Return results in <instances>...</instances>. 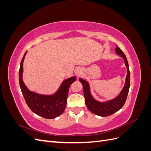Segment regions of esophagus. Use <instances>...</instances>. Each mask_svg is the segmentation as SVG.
Wrapping results in <instances>:
<instances>
[{
	"label": "esophagus",
	"mask_w": 151,
	"mask_h": 151,
	"mask_svg": "<svg viewBox=\"0 0 151 151\" xmlns=\"http://www.w3.org/2000/svg\"><path fill=\"white\" fill-rule=\"evenodd\" d=\"M76 73V74H77V76H79L82 74V71L81 70V69H77Z\"/></svg>",
	"instance_id": "34e87169"
}]
</instances>
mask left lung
Here are the masks:
<instances>
[{"label": "left lung", "instance_id": "1", "mask_svg": "<svg viewBox=\"0 0 151 151\" xmlns=\"http://www.w3.org/2000/svg\"><path fill=\"white\" fill-rule=\"evenodd\" d=\"M116 53L119 55L125 60V64L127 68V75L126 77V82L122 91L118 96L110 101L100 103L95 100L90 93V88L88 82L79 78V81L83 86L84 95L85 98V103L87 108L93 113L101 116H108L113 115L117 111L121 109L124 105L127 98L128 93L130 88V74L129 67V63L125 55L123 53L119 47L115 48Z\"/></svg>", "mask_w": 151, "mask_h": 151}]
</instances>
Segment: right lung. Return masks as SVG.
<instances>
[{
	"label": "right lung",
	"instance_id": "right-lung-1",
	"mask_svg": "<svg viewBox=\"0 0 151 151\" xmlns=\"http://www.w3.org/2000/svg\"><path fill=\"white\" fill-rule=\"evenodd\" d=\"M22 57L19 70V85L21 92L26 104L31 110L38 115L47 119H53L60 115L64 111L67 104V95L70 86L76 81V76L66 79L62 83L57 92L51 96L41 95L31 92L22 81L23 61L26 54Z\"/></svg>",
	"mask_w": 151,
	"mask_h": 151
}]
</instances>
